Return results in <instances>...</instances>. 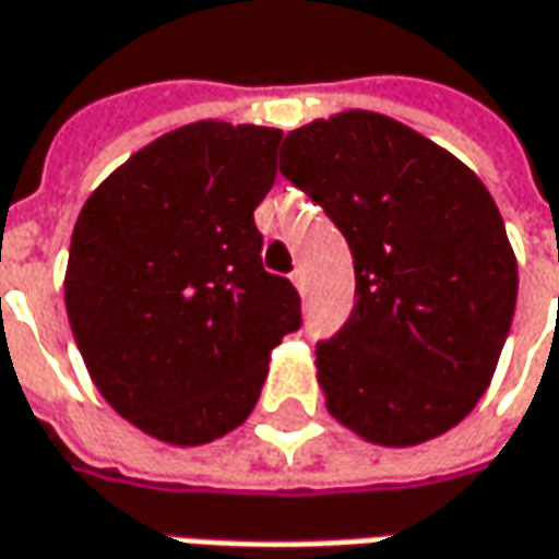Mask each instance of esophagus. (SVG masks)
I'll return each mask as SVG.
<instances>
[{"instance_id": "esophagus-1", "label": "esophagus", "mask_w": 559, "mask_h": 559, "mask_svg": "<svg viewBox=\"0 0 559 559\" xmlns=\"http://www.w3.org/2000/svg\"><path fill=\"white\" fill-rule=\"evenodd\" d=\"M292 286L298 288V292H301V295H305V292H307V273L301 271V267H298V271L292 273Z\"/></svg>"}]
</instances>
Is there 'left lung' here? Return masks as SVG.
<instances>
[{"mask_svg":"<svg viewBox=\"0 0 559 559\" xmlns=\"http://www.w3.org/2000/svg\"><path fill=\"white\" fill-rule=\"evenodd\" d=\"M280 171L354 252V313L317 344L329 415L393 449L455 428L496 376L516 307V258L489 190L449 150L369 110L288 131Z\"/></svg>","mask_w":559,"mask_h":559,"instance_id":"left-lung-1","label":"left lung"}]
</instances>
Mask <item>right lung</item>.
<instances>
[{
    "mask_svg": "<svg viewBox=\"0 0 559 559\" xmlns=\"http://www.w3.org/2000/svg\"><path fill=\"white\" fill-rule=\"evenodd\" d=\"M280 129L202 119L131 153L79 212L63 305L85 369L126 421L202 445L252 415L271 350L301 325L264 271L254 209Z\"/></svg>",
    "mask_w": 559,
    "mask_h": 559,
    "instance_id": "right-lung-1",
    "label": "right lung"
}]
</instances>
